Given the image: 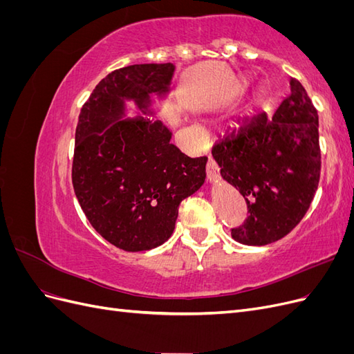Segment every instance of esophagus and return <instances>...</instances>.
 <instances>
[{
	"instance_id": "34e87169",
	"label": "esophagus",
	"mask_w": 354,
	"mask_h": 354,
	"mask_svg": "<svg viewBox=\"0 0 354 354\" xmlns=\"http://www.w3.org/2000/svg\"><path fill=\"white\" fill-rule=\"evenodd\" d=\"M207 176L211 180H216L218 177V167L216 164V160H214L212 158H208L207 160Z\"/></svg>"
}]
</instances>
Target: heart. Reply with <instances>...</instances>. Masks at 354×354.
<instances>
[{"mask_svg": "<svg viewBox=\"0 0 354 354\" xmlns=\"http://www.w3.org/2000/svg\"><path fill=\"white\" fill-rule=\"evenodd\" d=\"M264 97H266V91H264V90H261V93H260V95H259V100H260V102H263V100H264Z\"/></svg>", "mask_w": 354, "mask_h": 354, "instance_id": "b5f03b06", "label": "heart"}]
</instances>
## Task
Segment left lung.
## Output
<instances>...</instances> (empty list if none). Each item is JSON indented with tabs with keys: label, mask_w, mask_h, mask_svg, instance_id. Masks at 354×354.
<instances>
[{
	"label": "left lung",
	"mask_w": 354,
	"mask_h": 354,
	"mask_svg": "<svg viewBox=\"0 0 354 354\" xmlns=\"http://www.w3.org/2000/svg\"><path fill=\"white\" fill-rule=\"evenodd\" d=\"M211 152L250 214L232 238L261 246L286 236L306 216L320 178L319 116L301 82L291 80V94L273 118H248Z\"/></svg>",
	"instance_id": "obj_1"
}]
</instances>
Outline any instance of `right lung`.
Returning a JSON list of instances; mask_svg holds the SVG:
<instances>
[{
	"label": "right lung",
	"mask_w": 354,
	"mask_h": 354,
	"mask_svg": "<svg viewBox=\"0 0 354 354\" xmlns=\"http://www.w3.org/2000/svg\"><path fill=\"white\" fill-rule=\"evenodd\" d=\"M171 63H145L111 72L84 103L72 162V185L94 230L116 248H156L176 227L180 202L205 181L207 156L189 158L169 143L160 121L121 120L125 100L146 111L164 94Z\"/></svg>",
	"instance_id": "1"
}]
</instances>
